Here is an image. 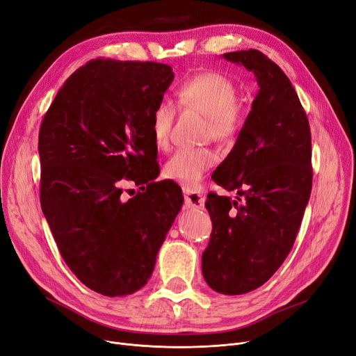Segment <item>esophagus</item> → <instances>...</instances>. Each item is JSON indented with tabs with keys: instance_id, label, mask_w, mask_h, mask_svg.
<instances>
[{
	"instance_id": "esophagus-1",
	"label": "esophagus",
	"mask_w": 356,
	"mask_h": 356,
	"mask_svg": "<svg viewBox=\"0 0 356 356\" xmlns=\"http://www.w3.org/2000/svg\"><path fill=\"white\" fill-rule=\"evenodd\" d=\"M184 196H186V204L191 208H202L205 204V195L200 186H189V184H181Z\"/></svg>"
}]
</instances>
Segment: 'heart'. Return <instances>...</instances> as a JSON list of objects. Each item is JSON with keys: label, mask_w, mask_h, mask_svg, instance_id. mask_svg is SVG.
Listing matches in <instances>:
<instances>
[{"label": "heart", "mask_w": 356, "mask_h": 356, "mask_svg": "<svg viewBox=\"0 0 356 356\" xmlns=\"http://www.w3.org/2000/svg\"><path fill=\"white\" fill-rule=\"evenodd\" d=\"M183 106L195 107L208 116V135L227 143L236 136L240 127V111L236 106L238 91L228 76L207 71L189 76L177 90ZM175 120L173 104L163 100L154 107L151 115V135L159 149H165L170 143ZM218 156L211 148H180L170 157L163 173L165 177L193 186L216 163Z\"/></svg>", "instance_id": "obj_1"}]
</instances>
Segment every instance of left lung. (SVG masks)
Segmentation results:
<instances>
[{
    "label": "left lung",
    "instance_id": "left-lung-1",
    "mask_svg": "<svg viewBox=\"0 0 356 356\" xmlns=\"http://www.w3.org/2000/svg\"><path fill=\"white\" fill-rule=\"evenodd\" d=\"M222 58L253 72L259 91L212 175L237 196L208 195L212 233L202 273L213 291L240 296L264 285L296 241L312 193V134L296 90L273 60L256 49Z\"/></svg>",
    "mask_w": 356,
    "mask_h": 356
}]
</instances>
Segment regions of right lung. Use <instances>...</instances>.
<instances>
[{
	"label": "right lung",
	"instance_id": "obj_1",
	"mask_svg": "<svg viewBox=\"0 0 356 356\" xmlns=\"http://www.w3.org/2000/svg\"><path fill=\"white\" fill-rule=\"evenodd\" d=\"M172 67L92 59L60 87L39 131L40 205L60 256L106 297L141 289L181 205L159 176L151 115ZM123 179L143 191L125 201Z\"/></svg>",
	"mask_w": 356,
	"mask_h": 356
}]
</instances>
